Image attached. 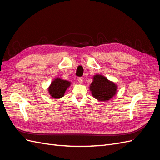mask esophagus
I'll return each mask as SVG.
<instances>
[{"instance_id": "obj_1", "label": "esophagus", "mask_w": 160, "mask_h": 160, "mask_svg": "<svg viewBox=\"0 0 160 160\" xmlns=\"http://www.w3.org/2000/svg\"><path fill=\"white\" fill-rule=\"evenodd\" d=\"M77 80H78V81L80 83H83V78L82 77H78V78H77Z\"/></svg>"}]
</instances>
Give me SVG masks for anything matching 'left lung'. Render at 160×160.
I'll return each mask as SVG.
<instances>
[{
  "label": "left lung",
  "instance_id": "1",
  "mask_svg": "<svg viewBox=\"0 0 160 160\" xmlns=\"http://www.w3.org/2000/svg\"><path fill=\"white\" fill-rule=\"evenodd\" d=\"M117 86L109 81L106 77L96 75L90 86V90L93 98L99 101L110 99L115 94Z\"/></svg>",
  "mask_w": 160,
  "mask_h": 160
}]
</instances>
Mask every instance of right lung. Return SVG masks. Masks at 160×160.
I'll list each match as a JSON object with an SVG mask.
<instances>
[{"label":"right lung","mask_w":160,"mask_h":160,"mask_svg":"<svg viewBox=\"0 0 160 160\" xmlns=\"http://www.w3.org/2000/svg\"><path fill=\"white\" fill-rule=\"evenodd\" d=\"M71 83L65 80L56 79L53 81L49 88L50 95L55 99H59L64 95L67 88H69Z\"/></svg>","instance_id":"obj_1"}]
</instances>
